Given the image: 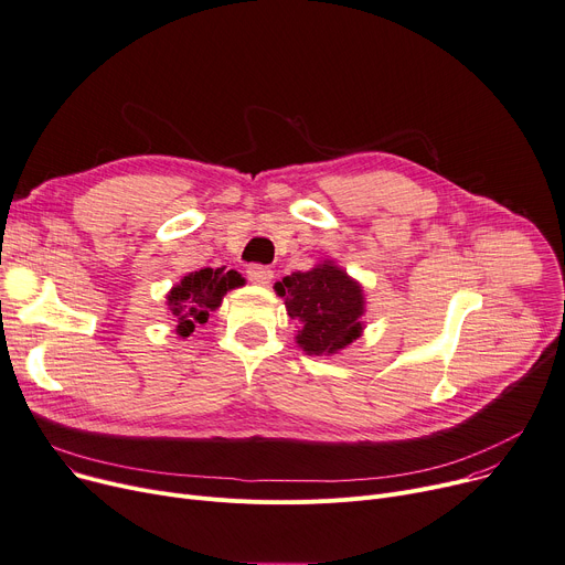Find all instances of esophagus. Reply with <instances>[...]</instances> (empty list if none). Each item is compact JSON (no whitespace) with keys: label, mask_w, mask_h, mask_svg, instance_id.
<instances>
[{"label":"esophagus","mask_w":565,"mask_h":565,"mask_svg":"<svg viewBox=\"0 0 565 565\" xmlns=\"http://www.w3.org/2000/svg\"><path fill=\"white\" fill-rule=\"evenodd\" d=\"M247 279L256 286H268L273 279V270L268 266H258V263H254V266L247 268Z\"/></svg>","instance_id":"34e87169"}]
</instances>
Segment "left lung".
<instances>
[{"mask_svg": "<svg viewBox=\"0 0 565 565\" xmlns=\"http://www.w3.org/2000/svg\"><path fill=\"white\" fill-rule=\"evenodd\" d=\"M275 290L286 299L288 316L299 324L297 343L307 354H335L361 335V286L333 263L327 260L309 273L284 277Z\"/></svg>", "mask_w": 565, "mask_h": 565, "instance_id": "left-lung-1", "label": "left lung"}]
</instances>
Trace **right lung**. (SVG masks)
<instances>
[{
	"instance_id": "add662e5",
	"label": "right lung",
	"mask_w": 565,
	"mask_h": 565,
	"mask_svg": "<svg viewBox=\"0 0 565 565\" xmlns=\"http://www.w3.org/2000/svg\"><path fill=\"white\" fill-rule=\"evenodd\" d=\"M243 284L245 279L236 270L224 273V268H204L183 277L168 295V309L174 316L177 331L191 335L195 324H204L209 313L220 307L222 295Z\"/></svg>"
}]
</instances>
